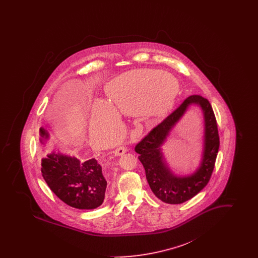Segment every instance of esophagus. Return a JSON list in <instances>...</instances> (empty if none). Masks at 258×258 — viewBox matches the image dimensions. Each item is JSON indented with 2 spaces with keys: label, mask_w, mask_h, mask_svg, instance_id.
Listing matches in <instances>:
<instances>
[{
  "label": "esophagus",
  "mask_w": 258,
  "mask_h": 258,
  "mask_svg": "<svg viewBox=\"0 0 258 258\" xmlns=\"http://www.w3.org/2000/svg\"><path fill=\"white\" fill-rule=\"evenodd\" d=\"M127 149L125 147H119L117 148L115 151H114V155L115 156H122L124 153H126Z\"/></svg>",
  "instance_id": "1"
}]
</instances>
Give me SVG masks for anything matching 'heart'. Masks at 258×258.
<instances>
[{
    "label": "heart",
    "instance_id": "b5f03b06",
    "mask_svg": "<svg viewBox=\"0 0 258 258\" xmlns=\"http://www.w3.org/2000/svg\"><path fill=\"white\" fill-rule=\"evenodd\" d=\"M176 84L173 86L172 80ZM178 82L170 74L152 70H136L121 74L106 85L109 102L97 99L93 106L91 130L120 133L118 113L142 115L153 121L166 117L175 105Z\"/></svg>",
    "mask_w": 258,
    "mask_h": 258
}]
</instances>
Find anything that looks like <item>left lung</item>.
I'll return each mask as SVG.
<instances>
[{
	"instance_id": "left-lung-1",
	"label": "left lung",
	"mask_w": 258,
	"mask_h": 258,
	"mask_svg": "<svg viewBox=\"0 0 258 258\" xmlns=\"http://www.w3.org/2000/svg\"><path fill=\"white\" fill-rule=\"evenodd\" d=\"M191 106H197L204 114L205 132L202 160L197 170L188 175L173 172L164 157L162 146L175 124ZM220 148L218 124L207 98L190 96L160 124L154 127L136 146L135 152L144 166L148 184L154 195L168 204H181L196 197L206 184L215 167Z\"/></svg>"
}]
</instances>
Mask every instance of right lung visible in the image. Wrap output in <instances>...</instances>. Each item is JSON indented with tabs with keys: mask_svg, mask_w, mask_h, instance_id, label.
<instances>
[{
	"mask_svg": "<svg viewBox=\"0 0 258 258\" xmlns=\"http://www.w3.org/2000/svg\"><path fill=\"white\" fill-rule=\"evenodd\" d=\"M39 135L40 143L47 145L49 132L41 126ZM41 173L50 189L74 208L92 210L104 201L107 181L96 159L81 161L54 149L41 160Z\"/></svg>",
	"mask_w": 258,
	"mask_h": 258,
	"instance_id": "right-lung-1",
	"label": "right lung"
}]
</instances>
